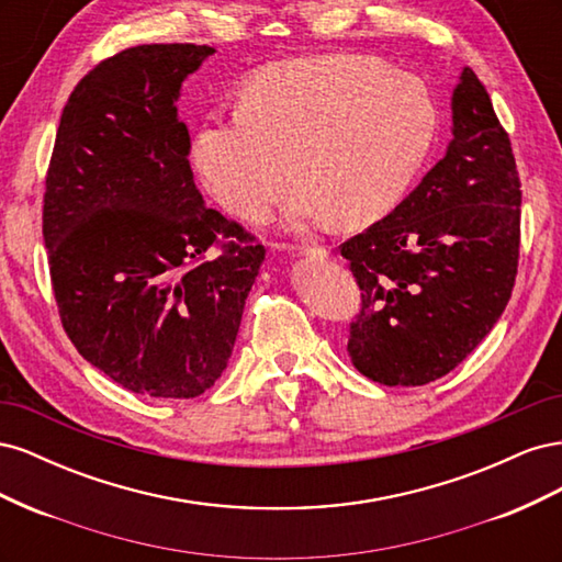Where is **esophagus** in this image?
I'll list each match as a JSON object with an SVG mask.
<instances>
[{
	"mask_svg": "<svg viewBox=\"0 0 562 562\" xmlns=\"http://www.w3.org/2000/svg\"><path fill=\"white\" fill-rule=\"evenodd\" d=\"M304 255H310V258H328V248L326 246H310L302 250Z\"/></svg>",
	"mask_w": 562,
	"mask_h": 562,
	"instance_id": "34e87169",
	"label": "esophagus"
}]
</instances>
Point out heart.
Here are the masks:
<instances>
[{
    "label": "heart",
    "instance_id": "1",
    "mask_svg": "<svg viewBox=\"0 0 562 562\" xmlns=\"http://www.w3.org/2000/svg\"><path fill=\"white\" fill-rule=\"evenodd\" d=\"M438 126L427 83L378 58L328 54L262 67L241 108L215 116L194 138V164L215 199L258 223L295 173L304 180L285 225L310 229L342 215L386 213L427 159Z\"/></svg>",
    "mask_w": 562,
    "mask_h": 562
}]
</instances>
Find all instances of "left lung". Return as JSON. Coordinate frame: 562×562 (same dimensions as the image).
Returning a JSON list of instances; mask_svg holds the SVG:
<instances>
[{"label": "left lung", "mask_w": 562, "mask_h": 562, "mask_svg": "<svg viewBox=\"0 0 562 562\" xmlns=\"http://www.w3.org/2000/svg\"><path fill=\"white\" fill-rule=\"evenodd\" d=\"M520 178L471 67L452 93L446 157L386 217L339 246L361 288L347 351L386 386L448 375L506 310L518 274Z\"/></svg>", "instance_id": "8db88e82"}]
</instances>
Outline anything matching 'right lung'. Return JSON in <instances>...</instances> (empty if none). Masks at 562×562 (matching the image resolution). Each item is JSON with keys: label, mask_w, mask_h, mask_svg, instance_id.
Masks as SVG:
<instances>
[{"label": "right lung", "mask_w": 562, "mask_h": 562, "mask_svg": "<svg viewBox=\"0 0 562 562\" xmlns=\"http://www.w3.org/2000/svg\"><path fill=\"white\" fill-rule=\"evenodd\" d=\"M215 48L140 44L63 110L44 192L50 285L77 351L133 394L194 398L223 375L265 246L203 206L178 116ZM216 255H212V250Z\"/></svg>", "instance_id": "1"}]
</instances>
